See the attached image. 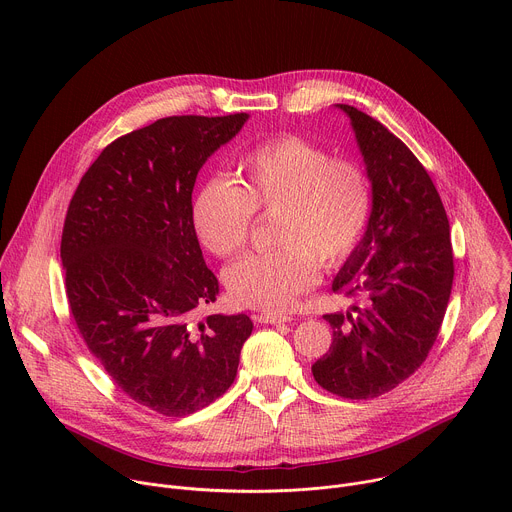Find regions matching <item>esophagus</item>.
<instances>
[{"mask_svg": "<svg viewBox=\"0 0 512 512\" xmlns=\"http://www.w3.org/2000/svg\"><path fill=\"white\" fill-rule=\"evenodd\" d=\"M291 318L285 316V314H273V312H263V314H257L255 316V322L259 324H281V322H289Z\"/></svg>", "mask_w": 512, "mask_h": 512, "instance_id": "1", "label": "esophagus"}]
</instances>
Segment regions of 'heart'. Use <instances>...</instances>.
Wrapping results in <instances>:
<instances>
[{"instance_id":"b5f03b06","label":"heart","mask_w":512,"mask_h":512,"mask_svg":"<svg viewBox=\"0 0 512 512\" xmlns=\"http://www.w3.org/2000/svg\"><path fill=\"white\" fill-rule=\"evenodd\" d=\"M235 172L237 184H200L190 208L194 233L227 259L247 245L255 212L273 214L277 247L233 263L225 283L243 308L285 310L316 281L318 263L340 265L367 235L375 202L369 172L294 133L259 141L237 158Z\"/></svg>"}]
</instances>
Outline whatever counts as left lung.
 <instances>
[{"instance_id": "1", "label": "left lung", "mask_w": 512, "mask_h": 512, "mask_svg": "<svg viewBox=\"0 0 512 512\" xmlns=\"http://www.w3.org/2000/svg\"><path fill=\"white\" fill-rule=\"evenodd\" d=\"M348 113L373 184L367 235L334 277L348 314H326L328 352L312 364L316 383L344 399H375L409 379L427 358L452 294L448 214L427 170L381 121Z\"/></svg>"}]
</instances>
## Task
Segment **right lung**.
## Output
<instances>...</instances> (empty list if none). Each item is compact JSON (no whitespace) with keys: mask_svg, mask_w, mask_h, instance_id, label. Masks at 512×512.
<instances>
[{"mask_svg":"<svg viewBox=\"0 0 512 512\" xmlns=\"http://www.w3.org/2000/svg\"><path fill=\"white\" fill-rule=\"evenodd\" d=\"M247 117L174 115L117 137L66 210L60 259L72 320L117 389L166 417L221 397L253 330L247 314L192 322L218 296L192 227L194 182Z\"/></svg>","mask_w":512,"mask_h":512,"instance_id":"right-lung-1","label":"right lung"}]
</instances>
